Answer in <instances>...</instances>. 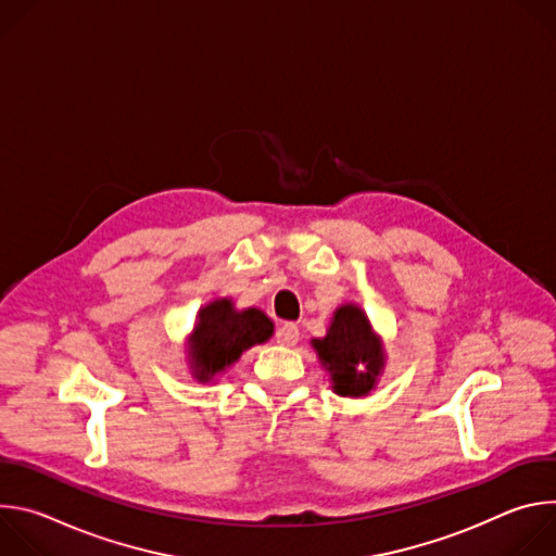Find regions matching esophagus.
<instances>
[{
  "label": "esophagus",
  "instance_id": "obj_1",
  "mask_svg": "<svg viewBox=\"0 0 556 556\" xmlns=\"http://www.w3.org/2000/svg\"><path fill=\"white\" fill-rule=\"evenodd\" d=\"M296 341H299V328L294 324H283L277 330V343H281L286 348H292V345H296Z\"/></svg>",
  "mask_w": 556,
  "mask_h": 556
}]
</instances>
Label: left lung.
Returning <instances> with one entry per match:
<instances>
[{
	"label": "left lung",
	"mask_w": 556,
	"mask_h": 556,
	"mask_svg": "<svg viewBox=\"0 0 556 556\" xmlns=\"http://www.w3.org/2000/svg\"><path fill=\"white\" fill-rule=\"evenodd\" d=\"M312 348L330 371L332 389L350 399L367 395L384 367L382 343L374 334L367 314L354 303L337 307L328 334L314 339Z\"/></svg>",
	"instance_id": "obj_1"
}]
</instances>
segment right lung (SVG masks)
<instances>
[{"label":"right lung","mask_w":556,"mask_h":556,"mask_svg":"<svg viewBox=\"0 0 556 556\" xmlns=\"http://www.w3.org/2000/svg\"><path fill=\"white\" fill-rule=\"evenodd\" d=\"M273 321L257 307L235 309L230 299H215L198 312L189 337V367L193 378L211 382L253 345L266 343Z\"/></svg>","instance_id":"add662e5"}]
</instances>
